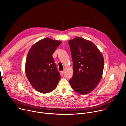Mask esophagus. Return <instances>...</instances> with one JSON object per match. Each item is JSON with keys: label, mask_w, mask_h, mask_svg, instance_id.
Here are the masks:
<instances>
[{"label": "esophagus", "mask_w": 126, "mask_h": 126, "mask_svg": "<svg viewBox=\"0 0 126 126\" xmlns=\"http://www.w3.org/2000/svg\"><path fill=\"white\" fill-rule=\"evenodd\" d=\"M61 73L62 75H63V74H64V72H63V71H61Z\"/></svg>", "instance_id": "34e87169"}]
</instances>
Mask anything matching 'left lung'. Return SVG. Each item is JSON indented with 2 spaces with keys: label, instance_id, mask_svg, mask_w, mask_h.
Returning <instances> with one entry per match:
<instances>
[{
  "label": "left lung",
  "instance_id": "left-lung-1",
  "mask_svg": "<svg viewBox=\"0 0 126 126\" xmlns=\"http://www.w3.org/2000/svg\"><path fill=\"white\" fill-rule=\"evenodd\" d=\"M73 61L74 74L69 80L72 89L81 94L93 91L100 82L104 69V57L91 41L77 37L68 41Z\"/></svg>",
  "mask_w": 126,
  "mask_h": 126
}]
</instances>
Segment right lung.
Listing matches in <instances>:
<instances>
[{
	"label": "right lung",
	"mask_w": 126,
	"mask_h": 126,
	"mask_svg": "<svg viewBox=\"0 0 126 126\" xmlns=\"http://www.w3.org/2000/svg\"><path fill=\"white\" fill-rule=\"evenodd\" d=\"M61 43L45 38L33 45L28 52L25 74L31 84L40 93L52 91L60 79L52 55Z\"/></svg>",
	"instance_id": "add662e5"
}]
</instances>
